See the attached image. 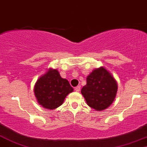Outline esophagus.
<instances>
[{
    "label": "esophagus",
    "mask_w": 147,
    "mask_h": 147,
    "mask_svg": "<svg viewBox=\"0 0 147 147\" xmlns=\"http://www.w3.org/2000/svg\"><path fill=\"white\" fill-rule=\"evenodd\" d=\"M75 91H76V92H80V86H78L77 87H75Z\"/></svg>",
    "instance_id": "obj_1"
}]
</instances>
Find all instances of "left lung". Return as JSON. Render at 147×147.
<instances>
[{
    "instance_id": "8db88e82",
    "label": "left lung",
    "mask_w": 147,
    "mask_h": 147,
    "mask_svg": "<svg viewBox=\"0 0 147 147\" xmlns=\"http://www.w3.org/2000/svg\"><path fill=\"white\" fill-rule=\"evenodd\" d=\"M118 86L111 74L104 67L95 69L88 75L86 85L82 88L81 94L89 107L103 111L113 103Z\"/></svg>"
}]
</instances>
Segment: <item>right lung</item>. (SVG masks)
<instances>
[{"mask_svg": "<svg viewBox=\"0 0 147 147\" xmlns=\"http://www.w3.org/2000/svg\"><path fill=\"white\" fill-rule=\"evenodd\" d=\"M34 92L39 105L52 110L63 104L73 88L67 79L62 78L57 69H49L35 83Z\"/></svg>", "mask_w": 147, "mask_h": 147, "instance_id": "right-lung-1", "label": "right lung"}]
</instances>
